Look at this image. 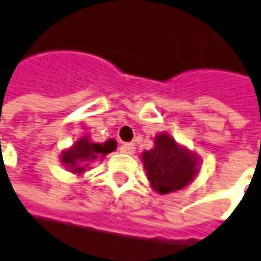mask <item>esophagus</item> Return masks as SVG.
Wrapping results in <instances>:
<instances>
[{"label":"esophagus","instance_id":"1","mask_svg":"<svg viewBox=\"0 0 261 261\" xmlns=\"http://www.w3.org/2000/svg\"><path fill=\"white\" fill-rule=\"evenodd\" d=\"M119 149H121V152H124V154H133V152L136 151V145H134V143H122Z\"/></svg>","mask_w":261,"mask_h":261}]
</instances>
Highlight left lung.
I'll return each instance as SVG.
<instances>
[{
  "label": "left lung",
  "mask_w": 261,
  "mask_h": 261,
  "mask_svg": "<svg viewBox=\"0 0 261 261\" xmlns=\"http://www.w3.org/2000/svg\"><path fill=\"white\" fill-rule=\"evenodd\" d=\"M154 148L142 154L143 168L152 189L162 195L186 187L198 174V159L168 133L154 139Z\"/></svg>",
  "instance_id": "obj_1"
}]
</instances>
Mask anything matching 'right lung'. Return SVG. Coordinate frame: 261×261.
<instances>
[{
  "instance_id": "1",
  "label": "right lung",
  "mask_w": 261,
  "mask_h": 261,
  "mask_svg": "<svg viewBox=\"0 0 261 261\" xmlns=\"http://www.w3.org/2000/svg\"><path fill=\"white\" fill-rule=\"evenodd\" d=\"M115 149L116 142L113 139H109L104 143H95L90 142L89 137H81L69 149H65L62 152V162L65 168L71 172L83 174L86 168H89L95 160L102 159Z\"/></svg>"
}]
</instances>
